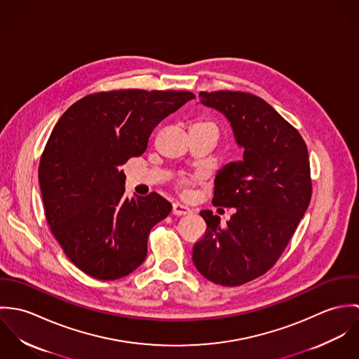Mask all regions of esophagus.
Masks as SVG:
<instances>
[{"instance_id":"1","label":"esophagus","mask_w":359,"mask_h":359,"mask_svg":"<svg viewBox=\"0 0 359 359\" xmlns=\"http://www.w3.org/2000/svg\"><path fill=\"white\" fill-rule=\"evenodd\" d=\"M192 210L187 205H181V203H174L172 205V214L175 215H187V214H191Z\"/></svg>"}]
</instances>
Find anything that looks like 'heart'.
<instances>
[{
  "mask_svg": "<svg viewBox=\"0 0 359 359\" xmlns=\"http://www.w3.org/2000/svg\"><path fill=\"white\" fill-rule=\"evenodd\" d=\"M195 126H210V127H214V128H217L215 127V124H212L211 121H199V123H196ZM203 178V174H198L194 180H182L181 182H180V185H181V188H188L189 185H192L194 182H196V181H201Z\"/></svg>",
  "mask_w": 359,
  "mask_h": 359,
  "instance_id": "heart-1",
  "label": "heart"
}]
</instances>
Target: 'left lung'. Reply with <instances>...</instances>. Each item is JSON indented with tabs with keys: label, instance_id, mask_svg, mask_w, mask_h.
Listing matches in <instances>:
<instances>
[{
	"label": "left lung",
	"instance_id": "8db88e82",
	"mask_svg": "<svg viewBox=\"0 0 359 359\" xmlns=\"http://www.w3.org/2000/svg\"><path fill=\"white\" fill-rule=\"evenodd\" d=\"M221 111L245 149L243 160L222 167L212 205L233 207L226 225L203 210L205 236L194 246V264L205 279L239 286L264 275L286 249L307 211L312 184L307 145L269 103L241 91L199 94Z\"/></svg>",
	"mask_w": 359,
	"mask_h": 359
}]
</instances>
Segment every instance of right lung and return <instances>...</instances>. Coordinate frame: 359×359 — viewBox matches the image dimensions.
<instances>
[{"instance_id": "add662e5", "label": "right lung", "mask_w": 359, "mask_h": 359, "mask_svg": "<svg viewBox=\"0 0 359 359\" xmlns=\"http://www.w3.org/2000/svg\"><path fill=\"white\" fill-rule=\"evenodd\" d=\"M189 91L117 90L73 103L52 130L39 181L52 235L87 275L114 280L147 258L148 236L172 205L152 192L126 198L121 165L147 151L154 127Z\"/></svg>"}]
</instances>
